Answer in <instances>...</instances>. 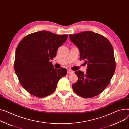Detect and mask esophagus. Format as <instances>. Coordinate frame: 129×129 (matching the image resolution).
<instances>
[{
	"label": "esophagus",
	"instance_id": "34e87169",
	"mask_svg": "<svg viewBox=\"0 0 129 129\" xmlns=\"http://www.w3.org/2000/svg\"><path fill=\"white\" fill-rule=\"evenodd\" d=\"M74 73V72L73 71L71 70H70V69H68V70H67V74H73Z\"/></svg>",
	"mask_w": 129,
	"mask_h": 129
}]
</instances>
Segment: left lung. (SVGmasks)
Masks as SVG:
<instances>
[{"label": "left lung", "instance_id": "1", "mask_svg": "<svg viewBox=\"0 0 129 129\" xmlns=\"http://www.w3.org/2000/svg\"><path fill=\"white\" fill-rule=\"evenodd\" d=\"M72 42L78 48L80 60L88 64L86 73L78 71V81L72 85L79 96L90 98L98 95L109 83L116 68L114 49L104 36L90 31L70 34Z\"/></svg>", "mask_w": 129, "mask_h": 129}]
</instances>
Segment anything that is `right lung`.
<instances>
[{
  "instance_id": "obj_1",
  "label": "right lung",
  "mask_w": 129,
  "mask_h": 129,
  "mask_svg": "<svg viewBox=\"0 0 129 129\" xmlns=\"http://www.w3.org/2000/svg\"><path fill=\"white\" fill-rule=\"evenodd\" d=\"M67 35L40 31L25 36L17 46L14 67L22 86L31 95L44 98L55 90L59 80L67 74L66 68H54L53 59Z\"/></svg>"
}]
</instances>
